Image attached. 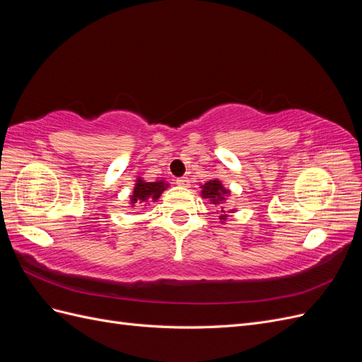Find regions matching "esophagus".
<instances>
[{
	"mask_svg": "<svg viewBox=\"0 0 362 362\" xmlns=\"http://www.w3.org/2000/svg\"><path fill=\"white\" fill-rule=\"evenodd\" d=\"M177 184L180 185V187H184V189H187V187H190V180H189L187 177H182V178H177Z\"/></svg>",
	"mask_w": 362,
	"mask_h": 362,
	"instance_id": "1",
	"label": "esophagus"
}]
</instances>
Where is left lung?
<instances>
[{
  "mask_svg": "<svg viewBox=\"0 0 362 362\" xmlns=\"http://www.w3.org/2000/svg\"><path fill=\"white\" fill-rule=\"evenodd\" d=\"M229 194H231V192H229L222 184V181L217 178L206 181L204 185H201V196L204 199L210 201V204H213V205H225L226 199L229 198ZM231 213H235L234 208L233 210H228L226 206H221V216H218L221 222L225 223L226 218Z\"/></svg>",
  "mask_w": 362,
  "mask_h": 362,
  "instance_id": "1",
  "label": "left lung"
}]
</instances>
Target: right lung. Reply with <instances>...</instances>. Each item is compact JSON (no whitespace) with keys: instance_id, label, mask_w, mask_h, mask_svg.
Masks as SVG:
<instances>
[{"instance_id":"right-lung-1","label":"right lung","mask_w":362,"mask_h":362,"mask_svg":"<svg viewBox=\"0 0 362 362\" xmlns=\"http://www.w3.org/2000/svg\"><path fill=\"white\" fill-rule=\"evenodd\" d=\"M169 187V182L158 180V181H146L141 177H137L133 193L129 194V205L139 206V205H148L149 202H157L160 199L161 193Z\"/></svg>"}]
</instances>
